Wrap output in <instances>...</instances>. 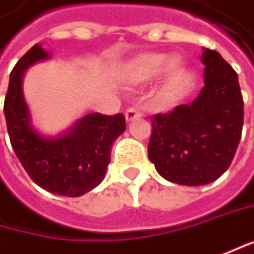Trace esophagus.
<instances>
[{
    "mask_svg": "<svg viewBox=\"0 0 254 254\" xmlns=\"http://www.w3.org/2000/svg\"><path fill=\"white\" fill-rule=\"evenodd\" d=\"M126 120L127 121H133V120H136V118H140L143 116V113H141V110L140 108H137V107H130L127 111H126Z\"/></svg>",
    "mask_w": 254,
    "mask_h": 254,
    "instance_id": "34e87169",
    "label": "esophagus"
}]
</instances>
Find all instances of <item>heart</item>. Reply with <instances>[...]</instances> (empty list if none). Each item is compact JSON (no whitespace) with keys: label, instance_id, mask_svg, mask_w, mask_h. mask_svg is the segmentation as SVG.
Returning <instances> with one entry per match:
<instances>
[{"label":"heart","instance_id":"1","mask_svg":"<svg viewBox=\"0 0 254 254\" xmlns=\"http://www.w3.org/2000/svg\"><path fill=\"white\" fill-rule=\"evenodd\" d=\"M168 64L166 65V64ZM166 66V73H168V82L172 83L178 79L181 73V64L176 59H171L168 62V56L163 53H141L133 58L128 64L126 75L131 82L143 83L153 79L157 76L163 67Z\"/></svg>","mask_w":254,"mask_h":254}]
</instances>
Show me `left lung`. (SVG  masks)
I'll list each match as a JSON object with an SVG mask.
<instances>
[{
  "label": "left lung",
  "mask_w": 254,
  "mask_h": 254,
  "mask_svg": "<svg viewBox=\"0 0 254 254\" xmlns=\"http://www.w3.org/2000/svg\"><path fill=\"white\" fill-rule=\"evenodd\" d=\"M205 86L190 104L152 117L149 159L166 181L199 187L231 165L243 128V97L236 70L215 50L204 49Z\"/></svg>",
  "instance_id": "8db88e82"
}]
</instances>
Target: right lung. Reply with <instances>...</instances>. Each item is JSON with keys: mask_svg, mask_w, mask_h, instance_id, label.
<instances>
[{"mask_svg": "<svg viewBox=\"0 0 254 254\" xmlns=\"http://www.w3.org/2000/svg\"><path fill=\"white\" fill-rule=\"evenodd\" d=\"M50 55L34 45L9 75L4 101L9 141L28 176L43 190L64 196H81L98 187L111 160L114 140L126 130L123 114L92 113L75 123L64 136L43 137L30 123L23 95L26 69Z\"/></svg>", "mask_w": 254, "mask_h": 254, "instance_id": "1", "label": "right lung"}]
</instances>
